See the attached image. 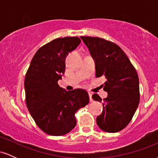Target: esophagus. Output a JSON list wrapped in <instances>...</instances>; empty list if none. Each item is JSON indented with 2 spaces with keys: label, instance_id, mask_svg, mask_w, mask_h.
<instances>
[{
  "label": "esophagus",
  "instance_id": "34e87169",
  "mask_svg": "<svg viewBox=\"0 0 158 158\" xmlns=\"http://www.w3.org/2000/svg\"><path fill=\"white\" fill-rule=\"evenodd\" d=\"M88 95H89V97H90V102H93V99H92V93L88 92Z\"/></svg>",
  "mask_w": 158,
  "mask_h": 158
}]
</instances>
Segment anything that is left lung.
<instances>
[{
  "label": "left lung",
  "instance_id": "8db88e82",
  "mask_svg": "<svg viewBox=\"0 0 158 158\" xmlns=\"http://www.w3.org/2000/svg\"><path fill=\"white\" fill-rule=\"evenodd\" d=\"M80 38L95 61L96 77L106 79L103 90L108 97L102 101V114L97 117L98 126L106 132H118L130 123L138 107V75L118 45L98 37ZM92 98L102 102L97 94Z\"/></svg>",
  "mask_w": 158,
  "mask_h": 158
}]
</instances>
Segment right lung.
<instances>
[{"instance_id":"add662e5","label":"right lung","mask_w":158,"mask_h":158,"mask_svg":"<svg viewBox=\"0 0 158 158\" xmlns=\"http://www.w3.org/2000/svg\"><path fill=\"white\" fill-rule=\"evenodd\" d=\"M78 37L59 38L40 48L25 76L27 108L37 126L49 135L61 136L77 125L75 113L89 102L83 89L67 91L58 81L65 70V59L79 46Z\"/></svg>"}]
</instances>
